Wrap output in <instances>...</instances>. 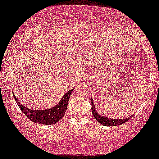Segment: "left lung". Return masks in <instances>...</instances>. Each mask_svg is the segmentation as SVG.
Masks as SVG:
<instances>
[{"instance_id":"obj_1","label":"left lung","mask_w":159,"mask_h":159,"mask_svg":"<svg viewBox=\"0 0 159 159\" xmlns=\"http://www.w3.org/2000/svg\"><path fill=\"white\" fill-rule=\"evenodd\" d=\"M91 111L93 113L94 118L99 121V123L105 126H116V125H120L121 124H124V123L127 122L129 119H131V116L128 118H125V119H112V118H108V117L102 116L99 115L97 113V110L95 108V105L93 104V99H91Z\"/></svg>"}]
</instances>
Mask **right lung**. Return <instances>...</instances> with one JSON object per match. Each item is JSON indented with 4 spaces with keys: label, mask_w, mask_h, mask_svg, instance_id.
<instances>
[{
    "label": "right lung",
    "mask_w": 159,
    "mask_h": 159,
    "mask_svg": "<svg viewBox=\"0 0 159 159\" xmlns=\"http://www.w3.org/2000/svg\"><path fill=\"white\" fill-rule=\"evenodd\" d=\"M74 89L70 90L67 93H65L55 106L46 110H32L27 108L17 100L14 93L13 95L20 108L31 121L42 125H53L58 122L63 117L67 109L70 96Z\"/></svg>",
    "instance_id": "1"
}]
</instances>
